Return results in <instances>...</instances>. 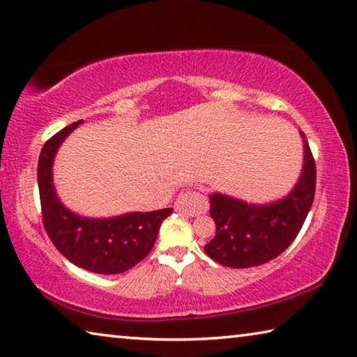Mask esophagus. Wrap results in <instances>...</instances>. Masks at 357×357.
<instances>
[{
  "instance_id": "34e87169",
  "label": "esophagus",
  "mask_w": 357,
  "mask_h": 357,
  "mask_svg": "<svg viewBox=\"0 0 357 357\" xmlns=\"http://www.w3.org/2000/svg\"><path fill=\"white\" fill-rule=\"evenodd\" d=\"M174 209L184 215L197 217L207 211V198L195 190L183 192L174 203Z\"/></svg>"
}]
</instances>
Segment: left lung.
Masks as SVG:
<instances>
[{
    "instance_id": "obj_1",
    "label": "left lung",
    "mask_w": 357,
    "mask_h": 357,
    "mask_svg": "<svg viewBox=\"0 0 357 357\" xmlns=\"http://www.w3.org/2000/svg\"><path fill=\"white\" fill-rule=\"evenodd\" d=\"M304 160L296 184L286 197L268 204L246 203L223 193L209 197V213L215 236L204 246L206 255L220 265L250 268L267 264L295 241L315 195V160L301 132Z\"/></svg>"
}]
</instances>
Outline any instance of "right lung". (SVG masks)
I'll return each instance as SVG.
<instances>
[{"instance_id":"obj_1","label":"right lung","mask_w":357,"mask_h":357,"mask_svg":"<svg viewBox=\"0 0 357 357\" xmlns=\"http://www.w3.org/2000/svg\"><path fill=\"white\" fill-rule=\"evenodd\" d=\"M84 120L71 123L43 145L37 167L43 226L51 242L71 264L92 273L116 275L148 256L172 207L153 212H128L111 218H89L61 203L53 184L56 153Z\"/></svg>"}]
</instances>
